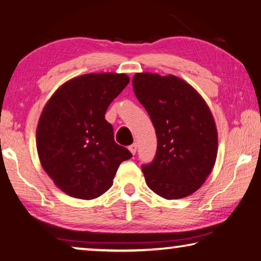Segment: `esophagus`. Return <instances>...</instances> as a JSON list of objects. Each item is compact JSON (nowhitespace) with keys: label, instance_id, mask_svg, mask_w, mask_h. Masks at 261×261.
I'll return each mask as SVG.
<instances>
[{"label":"esophagus","instance_id":"34e87169","mask_svg":"<svg viewBox=\"0 0 261 261\" xmlns=\"http://www.w3.org/2000/svg\"><path fill=\"white\" fill-rule=\"evenodd\" d=\"M129 149H130V152L132 153V154H134V155H135V154H136V152H137V144L136 143H134V144H131L130 145V146H129Z\"/></svg>","mask_w":261,"mask_h":261}]
</instances>
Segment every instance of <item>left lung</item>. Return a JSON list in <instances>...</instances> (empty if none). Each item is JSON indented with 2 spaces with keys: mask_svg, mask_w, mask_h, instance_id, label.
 <instances>
[{
  "mask_svg": "<svg viewBox=\"0 0 261 261\" xmlns=\"http://www.w3.org/2000/svg\"><path fill=\"white\" fill-rule=\"evenodd\" d=\"M132 86L158 138L153 161L141 166L146 184L166 199L190 196L208 177L218 153V131L208 106L173 74L136 73Z\"/></svg>",
  "mask_w": 261,
  "mask_h": 261,
  "instance_id": "left-lung-1",
  "label": "left lung"
}]
</instances>
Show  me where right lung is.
<instances>
[{"instance_id": "1", "label": "right lung", "mask_w": 261, "mask_h": 261, "mask_svg": "<svg viewBox=\"0 0 261 261\" xmlns=\"http://www.w3.org/2000/svg\"><path fill=\"white\" fill-rule=\"evenodd\" d=\"M130 79L124 73H88L57 90L39 120L37 149L41 166L62 191L94 199L113 185L121 162L132 156L115 143L105 114Z\"/></svg>"}]
</instances>
